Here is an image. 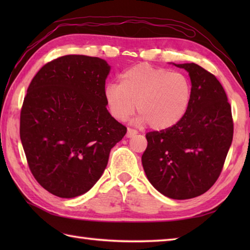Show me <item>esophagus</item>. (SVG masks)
I'll return each mask as SVG.
<instances>
[{"mask_svg": "<svg viewBox=\"0 0 250 250\" xmlns=\"http://www.w3.org/2000/svg\"><path fill=\"white\" fill-rule=\"evenodd\" d=\"M136 134H137V131L134 130V129L129 128L128 131H126V137H132V136H134Z\"/></svg>", "mask_w": 250, "mask_h": 250, "instance_id": "esophagus-1", "label": "esophagus"}]
</instances>
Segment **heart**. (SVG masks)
<instances>
[{
  "label": "heart",
  "mask_w": 250,
  "mask_h": 250,
  "mask_svg": "<svg viewBox=\"0 0 250 250\" xmlns=\"http://www.w3.org/2000/svg\"><path fill=\"white\" fill-rule=\"evenodd\" d=\"M103 94L114 119L125 121L136 105L140 124L166 130L177 125L187 113L192 84L183 73L143 63L121 73L119 84L108 83Z\"/></svg>",
  "instance_id": "1"
}]
</instances>
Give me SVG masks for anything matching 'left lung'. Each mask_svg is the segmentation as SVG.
Segmentation results:
<instances>
[{"label": "left lung", "instance_id": "obj_1", "mask_svg": "<svg viewBox=\"0 0 250 250\" xmlns=\"http://www.w3.org/2000/svg\"><path fill=\"white\" fill-rule=\"evenodd\" d=\"M175 66L189 73L190 106L172 128L148 132L142 163L159 192L186 200L205 193L218 179L233 139V118L227 93L214 74L195 63Z\"/></svg>", "mask_w": 250, "mask_h": 250}]
</instances>
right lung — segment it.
Here are the masks:
<instances>
[{
	"instance_id": "right-lung-1",
	"label": "right lung",
	"mask_w": 250,
	"mask_h": 250,
	"mask_svg": "<svg viewBox=\"0 0 250 250\" xmlns=\"http://www.w3.org/2000/svg\"><path fill=\"white\" fill-rule=\"evenodd\" d=\"M109 70L97 57L63 56L46 63L26 90L20 111L26 162L37 183L59 198L91 189L126 133L106 108Z\"/></svg>"
}]
</instances>
